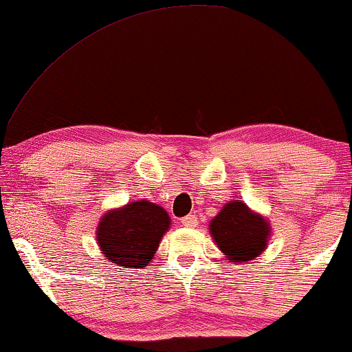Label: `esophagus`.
Listing matches in <instances>:
<instances>
[{"mask_svg": "<svg viewBox=\"0 0 352 352\" xmlns=\"http://www.w3.org/2000/svg\"><path fill=\"white\" fill-rule=\"evenodd\" d=\"M182 226H185V228H196L197 226V217L192 215V214L183 217V219H182Z\"/></svg>", "mask_w": 352, "mask_h": 352, "instance_id": "1", "label": "esophagus"}]
</instances>
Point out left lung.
I'll list each match as a JSON object with an SVG mask.
<instances>
[{
  "label": "left lung",
  "instance_id": "left-lung-1",
  "mask_svg": "<svg viewBox=\"0 0 352 352\" xmlns=\"http://www.w3.org/2000/svg\"><path fill=\"white\" fill-rule=\"evenodd\" d=\"M210 237L230 263H244L268 247L271 225L244 201L226 202L209 223Z\"/></svg>",
  "mask_w": 352,
  "mask_h": 352
}]
</instances>
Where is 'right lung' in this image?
I'll use <instances>...</instances> for the list:
<instances>
[{
	"mask_svg": "<svg viewBox=\"0 0 352 352\" xmlns=\"http://www.w3.org/2000/svg\"><path fill=\"white\" fill-rule=\"evenodd\" d=\"M169 228L170 217L164 207L140 199L103 214L96 237L107 260L122 268L140 270L151 263Z\"/></svg>",
	"mask_w": 352,
	"mask_h": 352,
	"instance_id": "right-lung-1",
	"label": "right lung"
}]
</instances>
